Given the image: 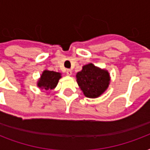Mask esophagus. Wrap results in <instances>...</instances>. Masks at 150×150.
Here are the masks:
<instances>
[{
    "label": "esophagus",
    "instance_id": "esophagus-1",
    "mask_svg": "<svg viewBox=\"0 0 150 150\" xmlns=\"http://www.w3.org/2000/svg\"><path fill=\"white\" fill-rule=\"evenodd\" d=\"M66 74L68 75H71L72 74V71L71 70V69H67V70H66Z\"/></svg>",
    "mask_w": 150,
    "mask_h": 150
}]
</instances>
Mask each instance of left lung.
Segmentation results:
<instances>
[{
    "label": "left lung",
    "instance_id": "1",
    "mask_svg": "<svg viewBox=\"0 0 150 150\" xmlns=\"http://www.w3.org/2000/svg\"><path fill=\"white\" fill-rule=\"evenodd\" d=\"M79 86L86 97L96 98L107 89L110 75L107 71L96 68L93 64L82 67V70L76 75Z\"/></svg>",
    "mask_w": 150,
    "mask_h": 150
}]
</instances>
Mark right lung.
<instances>
[{"label": "right lung", "instance_id": "1", "mask_svg": "<svg viewBox=\"0 0 150 150\" xmlns=\"http://www.w3.org/2000/svg\"><path fill=\"white\" fill-rule=\"evenodd\" d=\"M61 78V74L53 71H44L38 82V86L46 90H50L56 87L58 80Z\"/></svg>", "mask_w": 150, "mask_h": 150}]
</instances>
